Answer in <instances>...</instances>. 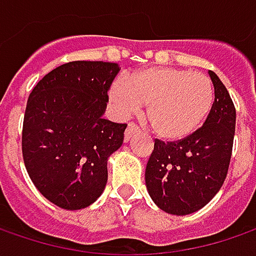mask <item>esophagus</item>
Masks as SVG:
<instances>
[{"mask_svg": "<svg viewBox=\"0 0 256 256\" xmlns=\"http://www.w3.org/2000/svg\"><path fill=\"white\" fill-rule=\"evenodd\" d=\"M138 132V126H136V124L130 122L128 124V126H126V131H125V135H124V141L125 142H128L131 138H132L134 134Z\"/></svg>", "mask_w": 256, "mask_h": 256, "instance_id": "1", "label": "esophagus"}]
</instances>
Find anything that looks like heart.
Masks as SVG:
<instances>
[{
  "mask_svg": "<svg viewBox=\"0 0 256 256\" xmlns=\"http://www.w3.org/2000/svg\"><path fill=\"white\" fill-rule=\"evenodd\" d=\"M110 96L124 111L146 105V121L165 141H178L195 132L214 102L211 80L184 68L150 66L126 80H116Z\"/></svg>",
  "mask_w": 256,
  "mask_h": 256,
  "instance_id": "heart-1",
  "label": "heart"
}]
</instances>
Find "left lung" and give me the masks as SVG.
Here are the masks:
<instances>
[{"instance_id": "left-lung-1", "label": "left lung", "mask_w": 256, "mask_h": 256, "mask_svg": "<svg viewBox=\"0 0 256 256\" xmlns=\"http://www.w3.org/2000/svg\"><path fill=\"white\" fill-rule=\"evenodd\" d=\"M208 74L215 100L204 125L176 142L155 140L146 164L148 194L160 210L172 215L204 208L221 190L230 168L236 112L218 75Z\"/></svg>"}]
</instances>
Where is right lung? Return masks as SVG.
<instances>
[{"mask_svg": "<svg viewBox=\"0 0 256 256\" xmlns=\"http://www.w3.org/2000/svg\"><path fill=\"white\" fill-rule=\"evenodd\" d=\"M120 65L72 61L56 66L30 94L22 156L36 190L54 205L76 211L105 190L106 164L124 142L126 124L102 118Z\"/></svg>", "mask_w": 256, "mask_h": 256, "instance_id": "right-lung-1", "label": "right lung"}]
</instances>
